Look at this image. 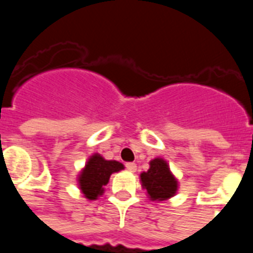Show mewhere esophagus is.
I'll use <instances>...</instances> for the list:
<instances>
[{
  "mask_svg": "<svg viewBox=\"0 0 253 253\" xmlns=\"http://www.w3.org/2000/svg\"><path fill=\"white\" fill-rule=\"evenodd\" d=\"M125 167H126V169L130 172H135L137 171V165L133 162H128V163H125Z\"/></svg>",
  "mask_w": 253,
  "mask_h": 253,
  "instance_id": "esophagus-1",
  "label": "esophagus"
}]
</instances>
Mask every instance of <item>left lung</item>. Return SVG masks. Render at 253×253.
I'll return each instance as SVG.
<instances>
[{
	"mask_svg": "<svg viewBox=\"0 0 253 253\" xmlns=\"http://www.w3.org/2000/svg\"><path fill=\"white\" fill-rule=\"evenodd\" d=\"M149 169L140 175L143 189L152 200H166L176 194L177 181L173 177L166 161L156 158L149 163Z\"/></svg>",
	"mask_w": 253,
	"mask_h": 253,
	"instance_id": "8db88e82",
	"label": "left lung"
}]
</instances>
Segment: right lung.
<instances>
[{"instance_id": "right-lung-1", "label": "right lung", "mask_w": 253, "mask_h": 253, "mask_svg": "<svg viewBox=\"0 0 253 253\" xmlns=\"http://www.w3.org/2000/svg\"><path fill=\"white\" fill-rule=\"evenodd\" d=\"M123 169L124 166L118 161H106L100 154H93L78 177L80 189L87 199L95 200L104 193L102 186L109 182L111 173Z\"/></svg>"}]
</instances>
